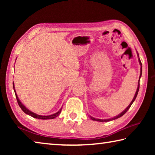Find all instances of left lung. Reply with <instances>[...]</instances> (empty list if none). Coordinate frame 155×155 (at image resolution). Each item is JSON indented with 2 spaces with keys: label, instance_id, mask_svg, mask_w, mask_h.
I'll list each match as a JSON object with an SVG mask.
<instances>
[{
  "label": "left lung",
  "instance_id": "1",
  "mask_svg": "<svg viewBox=\"0 0 155 155\" xmlns=\"http://www.w3.org/2000/svg\"><path fill=\"white\" fill-rule=\"evenodd\" d=\"M137 57H138L139 63H140V65H141V68H140V78H139V83H138V86H137V91H136L135 94V96H134V98H133L132 101H131L130 103L129 104V105H128V106L127 107V108H126L122 113H120V114L119 115H116V116L112 117V118L104 119V120H103V119H96V118H94V117H93L92 116H91V115H90V118H91V120H95V121H98V122H109V121H111V120H115V119H117V118H119V117H122V115H124V114H125V113L128 111V109H129L130 106L132 105V104L133 103V102L135 101L136 97H137V94H138V91H139V89H140V79L141 77V74H142V66H141V61H140V57H139V54H138L137 52Z\"/></svg>",
  "mask_w": 155,
  "mask_h": 155
}]
</instances>
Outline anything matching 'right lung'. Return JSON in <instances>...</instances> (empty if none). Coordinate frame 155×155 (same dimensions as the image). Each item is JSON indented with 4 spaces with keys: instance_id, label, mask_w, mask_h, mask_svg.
I'll list each match as a JSON object with an SVG mask.
<instances>
[{
    "instance_id": "right-lung-1",
    "label": "right lung",
    "mask_w": 155,
    "mask_h": 155,
    "mask_svg": "<svg viewBox=\"0 0 155 155\" xmlns=\"http://www.w3.org/2000/svg\"><path fill=\"white\" fill-rule=\"evenodd\" d=\"M13 87H14V91H15V96H16L18 103V104H19V106H20V107L21 108V109H22V111H24L26 114L31 115V116H32L33 117H34V118L41 119V120H49V119H54V118H55L56 117L58 116V115L60 114V113H61V109H62V107L59 110V111H57V113H55V114H52V115H38V114H35V113H33V112H32L31 111H30L29 109H28L27 107H26L24 105V104H23L22 103H21V101H20L19 98H18V96H17L16 92H15V87H14V83H13Z\"/></svg>"
}]
</instances>
